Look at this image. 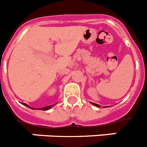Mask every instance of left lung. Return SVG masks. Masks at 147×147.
<instances>
[{"label":"left lung","mask_w":147,"mask_h":147,"mask_svg":"<svg viewBox=\"0 0 147 147\" xmlns=\"http://www.w3.org/2000/svg\"><path fill=\"white\" fill-rule=\"evenodd\" d=\"M91 104H92V105H95V106H96V107H100V105H97V104H95V103H93V102H91Z\"/></svg>","instance_id":"obj_1"}]
</instances>
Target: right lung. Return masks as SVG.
<instances>
[{"label":"right lung","instance_id":"obj_1","mask_svg":"<svg viewBox=\"0 0 147 147\" xmlns=\"http://www.w3.org/2000/svg\"><path fill=\"white\" fill-rule=\"evenodd\" d=\"M23 105H25V106H26V107H29V108L32 109V107H30V106H28V105H26V104L23 103ZM54 105H49V106H46V107H42V108H40V110H49V109H50V108H51V107H54ZM38 110H40V108H39Z\"/></svg>","mask_w":147,"mask_h":147}]
</instances>
